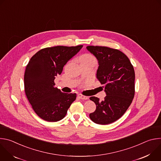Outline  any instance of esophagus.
I'll list each match as a JSON object with an SVG mask.
<instances>
[{
  "label": "esophagus",
  "instance_id": "1",
  "mask_svg": "<svg viewBox=\"0 0 161 161\" xmlns=\"http://www.w3.org/2000/svg\"><path fill=\"white\" fill-rule=\"evenodd\" d=\"M78 96V97H79L80 99H81L86 100V99H88V97H87V96H83V95H81V94H79Z\"/></svg>",
  "mask_w": 161,
  "mask_h": 161
}]
</instances>
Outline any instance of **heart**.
Masks as SVG:
<instances>
[{
  "instance_id": "obj_1",
  "label": "heart",
  "mask_w": 161,
  "mask_h": 161,
  "mask_svg": "<svg viewBox=\"0 0 161 161\" xmlns=\"http://www.w3.org/2000/svg\"><path fill=\"white\" fill-rule=\"evenodd\" d=\"M88 61H93V62H96V58L91 54L89 53H85L81 55L80 58H79V62L80 63L83 62H88Z\"/></svg>"
}]
</instances>
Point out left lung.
<instances>
[{"label":"left lung","mask_w":161,"mask_h":161,"mask_svg":"<svg viewBox=\"0 0 161 161\" xmlns=\"http://www.w3.org/2000/svg\"><path fill=\"white\" fill-rule=\"evenodd\" d=\"M86 49L97 59V78L104 85L106 96L90 99L96 109L89 114L94 123L106 125L119 119L130 105L135 92V73L129 58L119 50L106 47L88 46Z\"/></svg>","instance_id":"left-lung-1"}]
</instances>
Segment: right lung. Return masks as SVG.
Here are the masks:
<instances>
[{
    "instance_id": "add662e5",
    "label": "right lung",
    "mask_w": 161,
    "mask_h": 161,
    "mask_svg": "<svg viewBox=\"0 0 161 161\" xmlns=\"http://www.w3.org/2000/svg\"><path fill=\"white\" fill-rule=\"evenodd\" d=\"M83 47H57L43 48L32 57L24 75L27 97L34 111L42 119L57 122L65 117L76 98V94L62 92L54 80L65 64Z\"/></svg>"
}]
</instances>
